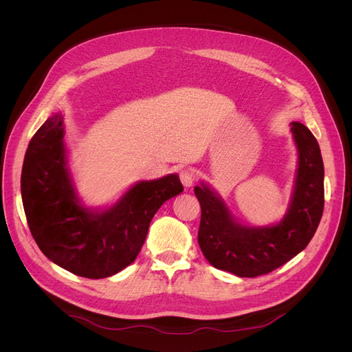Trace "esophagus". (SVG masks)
<instances>
[{
  "mask_svg": "<svg viewBox=\"0 0 352 352\" xmlns=\"http://www.w3.org/2000/svg\"><path fill=\"white\" fill-rule=\"evenodd\" d=\"M179 177H180V182L184 184L185 188H190L194 185V180H195V175H194V170L192 168H182L179 172Z\"/></svg>",
  "mask_w": 352,
  "mask_h": 352,
  "instance_id": "esophagus-1",
  "label": "esophagus"
}]
</instances>
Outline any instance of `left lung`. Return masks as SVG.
Instances as JSON below:
<instances>
[{
	"label": "left lung",
	"instance_id": "left-lung-1",
	"mask_svg": "<svg viewBox=\"0 0 352 352\" xmlns=\"http://www.w3.org/2000/svg\"><path fill=\"white\" fill-rule=\"evenodd\" d=\"M298 151L294 192L280 221L247 226L232 216L223 198L201 182L194 192L201 206L198 243L216 269L255 278L280 267L311 241L324 207V167L314 135L300 122L291 123Z\"/></svg>",
	"mask_w": 352,
	"mask_h": 352
}]
</instances>
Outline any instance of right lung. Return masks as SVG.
I'll return each instance as SVG.
<instances>
[{
	"label": "right lung",
	"instance_id": "right-lung-1",
	"mask_svg": "<svg viewBox=\"0 0 352 352\" xmlns=\"http://www.w3.org/2000/svg\"><path fill=\"white\" fill-rule=\"evenodd\" d=\"M20 188L39 250L60 267L88 279L109 278L132 264L158 208L184 190L177 175H167L135 184L110 207L83 206L67 166L60 111L30 140Z\"/></svg>",
	"mask_w": 352,
	"mask_h": 352
}]
</instances>
